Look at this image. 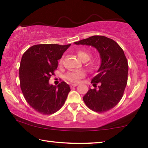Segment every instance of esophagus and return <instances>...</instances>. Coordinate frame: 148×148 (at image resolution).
Instances as JSON below:
<instances>
[{
	"mask_svg": "<svg viewBox=\"0 0 148 148\" xmlns=\"http://www.w3.org/2000/svg\"><path fill=\"white\" fill-rule=\"evenodd\" d=\"M76 86H77V84H71L70 85L71 88H74L75 87H76Z\"/></svg>",
	"mask_w": 148,
	"mask_h": 148,
	"instance_id": "34e87169",
	"label": "esophagus"
}]
</instances>
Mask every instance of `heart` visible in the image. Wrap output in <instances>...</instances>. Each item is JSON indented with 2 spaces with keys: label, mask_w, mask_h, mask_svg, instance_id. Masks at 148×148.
<instances>
[{
  "label": "heart",
  "mask_w": 148,
  "mask_h": 148,
  "mask_svg": "<svg viewBox=\"0 0 148 148\" xmlns=\"http://www.w3.org/2000/svg\"><path fill=\"white\" fill-rule=\"evenodd\" d=\"M77 56L83 61H86V65L89 70H94L97 68L98 65V60L96 58L90 60L92 54L90 51L86 50H79L77 52ZM62 60L60 59L59 61L60 64H62ZM86 75V73L84 71H72L69 72L66 75V79L73 83H77L79 82L81 79H82Z\"/></svg>",
  "instance_id": "1"
}]
</instances>
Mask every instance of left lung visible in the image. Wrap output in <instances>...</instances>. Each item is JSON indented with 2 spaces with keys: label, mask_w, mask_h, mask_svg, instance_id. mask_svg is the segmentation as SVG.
<instances>
[{
  "label": "left lung",
  "mask_w": 148,
  "mask_h": 148,
  "mask_svg": "<svg viewBox=\"0 0 148 148\" xmlns=\"http://www.w3.org/2000/svg\"><path fill=\"white\" fill-rule=\"evenodd\" d=\"M77 45L96 48L100 53L101 64L98 75L92 80L94 87L84 96L89 108L96 112H106L116 106L122 98L128 79V62L124 51L114 40L103 36H93L75 42Z\"/></svg>",
  "instance_id": "left-lung-1"
}]
</instances>
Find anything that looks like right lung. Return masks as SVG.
Instances as JSON below:
<instances>
[{
    "label": "right lung",
    "instance_id": "1",
    "mask_svg": "<svg viewBox=\"0 0 148 148\" xmlns=\"http://www.w3.org/2000/svg\"><path fill=\"white\" fill-rule=\"evenodd\" d=\"M71 44H38L24 52L19 66L20 86L31 107L43 114L57 112L65 102L70 87L64 82L57 86L49 79L58 66V60Z\"/></svg>",
    "mask_w": 148,
    "mask_h": 148
}]
</instances>
